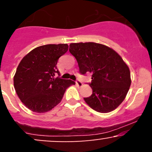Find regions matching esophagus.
<instances>
[{
    "label": "esophagus",
    "instance_id": "1",
    "mask_svg": "<svg viewBox=\"0 0 152 152\" xmlns=\"http://www.w3.org/2000/svg\"><path fill=\"white\" fill-rule=\"evenodd\" d=\"M76 85H77L78 87H81L82 86H83V83H82V82L81 81H79V80H78V79H76Z\"/></svg>",
    "mask_w": 152,
    "mask_h": 152
}]
</instances>
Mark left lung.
I'll return each mask as SVG.
<instances>
[{"instance_id":"obj_1","label":"left lung","mask_w":152,"mask_h":152,"mask_svg":"<svg viewBox=\"0 0 152 152\" xmlns=\"http://www.w3.org/2000/svg\"><path fill=\"white\" fill-rule=\"evenodd\" d=\"M69 51L76 58L79 73H91L92 94L84 98L91 109L108 113L124 100L131 86L129 67L115 50L100 43H71Z\"/></svg>"}]
</instances>
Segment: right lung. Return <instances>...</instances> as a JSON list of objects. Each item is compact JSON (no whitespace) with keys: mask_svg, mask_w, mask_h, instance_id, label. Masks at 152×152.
<instances>
[{"mask_svg":"<svg viewBox=\"0 0 152 152\" xmlns=\"http://www.w3.org/2000/svg\"><path fill=\"white\" fill-rule=\"evenodd\" d=\"M66 43L38 46L24 56L13 78L14 88L19 99L28 109L45 113L61 102L66 88L75 82L63 79L57 62L67 52Z\"/></svg>","mask_w":152,"mask_h":152,"instance_id":"add662e5","label":"right lung"}]
</instances>
